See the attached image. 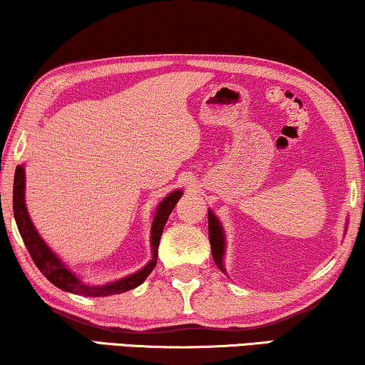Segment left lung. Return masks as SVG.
<instances>
[{
    "mask_svg": "<svg viewBox=\"0 0 365 365\" xmlns=\"http://www.w3.org/2000/svg\"><path fill=\"white\" fill-rule=\"evenodd\" d=\"M207 221H209V242H211V251L216 266L221 269L222 272H226L224 269V249H226V241H224V231L221 222L216 217V214L212 211L207 212Z\"/></svg>",
    "mask_w": 365,
    "mask_h": 365,
    "instance_id": "8db88e82",
    "label": "left lung"
}]
</instances>
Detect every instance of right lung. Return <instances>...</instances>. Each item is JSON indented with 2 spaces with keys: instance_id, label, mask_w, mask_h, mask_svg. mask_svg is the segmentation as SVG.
<instances>
[{
  "instance_id": "right-lung-1",
  "label": "right lung",
  "mask_w": 365,
  "mask_h": 365,
  "mask_svg": "<svg viewBox=\"0 0 365 365\" xmlns=\"http://www.w3.org/2000/svg\"><path fill=\"white\" fill-rule=\"evenodd\" d=\"M182 196L181 189L169 192L166 197L159 202L154 214L153 226H151V251L153 259L144 266L141 271L131 274V276L119 279V281L103 284V286H91V284L83 282L76 274L64 266L56 254L48 247V244L43 241L39 236L36 227L33 226L31 219H29L26 202H24V166H18L14 173V186H13V212L16 219L18 231L21 234L24 246H26L29 256L33 257L34 264L43 276L48 279L54 286L63 289L66 292L78 294V296H89V297H101V296H113V294H121L131 289L138 287L139 284L144 282L158 262V247L161 241L163 229L166 226L169 214L173 212L179 199Z\"/></svg>"
}]
</instances>
